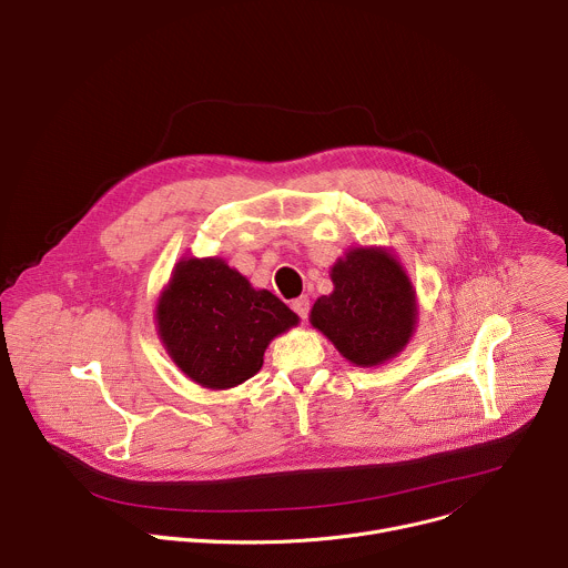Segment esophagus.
Returning a JSON list of instances; mask_svg holds the SVG:
<instances>
[{
  "instance_id": "esophagus-1",
  "label": "esophagus",
  "mask_w": 568,
  "mask_h": 568,
  "mask_svg": "<svg viewBox=\"0 0 568 568\" xmlns=\"http://www.w3.org/2000/svg\"><path fill=\"white\" fill-rule=\"evenodd\" d=\"M292 311H294L301 320H305L307 313H311V298H307V296L294 298V301H292Z\"/></svg>"
}]
</instances>
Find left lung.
I'll return each mask as SVG.
<instances>
[{
	"instance_id": "1",
	"label": "left lung",
	"mask_w": 568,
	"mask_h": 568,
	"mask_svg": "<svg viewBox=\"0 0 568 568\" xmlns=\"http://www.w3.org/2000/svg\"><path fill=\"white\" fill-rule=\"evenodd\" d=\"M335 290L317 298L311 322L357 367L383 365L415 328V292L383 248H351L331 274Z\"/></svg>"
}]
</instances>
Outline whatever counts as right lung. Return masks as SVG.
Returning <instances> with one entry per match:
<instances>
[{"instance_id":"1","label":"right lung","mask_w":568,"mask_h":568,"mask_svg":"<svg viewBox=\"0 0 568 568\" xmlns=\"http://www.w3.org/2000/svg\"><path fill=\"white\" fill-rule=\"evenodd\" d=\"M156 320L181 372L211 389L251 378L263 367L267 344L298 322L278 296L253 290L220 257L179 263Z\"/></svg>"}]
</instances>
